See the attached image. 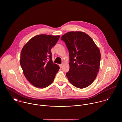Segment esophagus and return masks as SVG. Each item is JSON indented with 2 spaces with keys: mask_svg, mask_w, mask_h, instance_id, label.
Segmentation results:
<instances>
[{
  "mask_svg": "<svg viewBox=\"0 0 122 122\" xmlns=\"http://www.w3.org/2000/svg\"><path fill=\"white\" fill-rule=\"evenodd\" d=\"M59 66H60V68H62V66H63V64H60L59 65Z\"/></svg>",
  "mask_w": 122,
  "mask_h": 122,
  "instance_id": "obj_1",
  "label": "esophagus"
}]
</instances>
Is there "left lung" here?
<instances>
[{
    "mask_svg": "<svg viewBox=\"0 0 122 122\" xmlns=\"http://www.w3.org/2000/svg\"><path fill=\"white\" fill-rule=\"evenodd\" d=\"M61 40L69 51V71L66 76L73 86L84 88L94 81L99 69L100 53L92 38L80 31L69 32Z\"/></svg>",
    "mask_w": 122,
    "mask_h": 122,
    "instance_id": "left-lung-1",
    "label": "left lung"
}]
</instances>
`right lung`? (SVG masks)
<instances>
[{
	"label": "right lung",
	"instance_id": "right-lung-1",
	"mask_svg": "<svg viewBox=\"0 0 122 122\" xmlns=\"http://www.w3.org/2000/svg\"><path fill=\"white\" fill-rule=\"evenodd\" d=\"M60 36L39 35L30 39L23 47L20 64L28 81L38 88L50 85L60 68L51 59V49Z\"/></svg>",
	"mask_w": 122,
	"mask_h": 122
}]
</instances>
